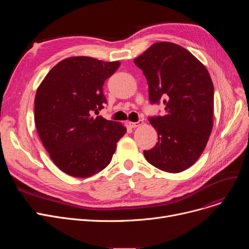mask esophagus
<instances>
[{
	"mask_svg": "<svg viewBox=\"0 0 249 249\" xmlns=\"http://www.w3.org/2000/svg\"><path fill=\"white\" fill-rule=\"evenodd\" d=\"M142 124H143L142 120H138L137 122H129V126L131 127V128H136V127L142 125Z\"/></svg>",
	"mask_w": 249,
	"mask_h": 249,
	"instance_id": "1",
	"label": "esophagus"
}]
</instances>
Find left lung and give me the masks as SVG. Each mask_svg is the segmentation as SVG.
<instances>
[{
    "label": "left lung",
    "mask_w": 249,
    "mask_h": 249,
    "mask_svg": "<svg viewBox=\"0 0 249 249\" xmlns=\"http://www.w3.org/2000/svg\"><path fill=\"white\" fill-rule=\"evenodd\" d=\"M134 63L146 77L150 104L163 103L165 111L148 117L159 141L144 150L145 159L163 172L185 171L200 158L213 128L211 76L190 51L172 42L154 43Z\"/></svg>",
    "instance_id": "8db88e82"
}]
</instances>
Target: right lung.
Returning a JSON list of instances; mask_svg holds the SVG:
<instances>
[{"label":"right lung","instance_id":"obj_1","mask_svg":"<svg viewBox=\"0 0 249 249\" xmlns=\"http://www.w3.org/2000/svg\"><path fill=\"white\" fill-rule=\"evenodd\" d=\"M119 61L88 56L58 62L39 86L35 97V124L51 160L65 174L89 178L106 167L126 127L99 113L107 104L105 81Z\"/></svg>","mask_w":249,"mask_h":249}]
</instances>
